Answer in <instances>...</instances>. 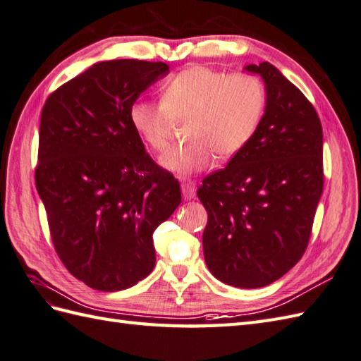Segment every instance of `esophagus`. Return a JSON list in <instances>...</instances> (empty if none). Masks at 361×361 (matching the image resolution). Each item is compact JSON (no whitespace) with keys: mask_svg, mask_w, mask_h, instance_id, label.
<instances>
[{"mask_svg":"<svg viewBox=\"0 0 361 361\" xmlns=\"http://www.w3.org/2000/svg\"><path fill=\"white\" fill-rule=\"evenodd\" d=\"M180 187H182V195H183V197L187 199H193L195 197V195H196V183L191 180V179H187V180H183L182 183H180Z\"/></svg>","mask_w":361,"mask_h":361,"instance_id":"obj_1","label":"esophagus"}]
</instances>
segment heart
I'll list each match as a JSON object with an SVG mask.
<instances>
[{
    "instance_id": "obj_1",
    "label": "heart",
    "mask_w": 361,
    "mask_h": 361,
    "mask_svg": "<svg viewBox=\"0 0 361 361\" xmlns=\"http://www.w3.org/2000/svg\"><path fill=\"white\" fill-rule=\"evenodd\" d=\"M266 102V86L256 75L197 65L168 80L160 102H135L131 123L147 147L164 153L176 122L188 118V142L160 159L166 170L187 176L210 166L214 153L230 159L245 148L258 131Z\"/></svg>"
}]
</instances>
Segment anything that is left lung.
<instances>
[{
	"instance_id": "8db88e82",
	"label": "left lung",
	"mask_w": 361,
	"mask_h": 361,
	"mask_svg": "<svg viewBox=\"0 0 361 361\" xmlns=\"http://www.w3.org/2000/svg\"><path fill=\"white\" fill-rule=\"evenodd\" d=\"M266 83L258 131L197 190L208 221L204 256L214 278L269 286L301 259L323 193V128L314 105L267 61L245 66Z\"/></svg>"
}]
</instances>
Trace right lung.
<instances>
[{
  "label": "right lung",
  "mask_w": 361,
  "mask_h": 361,
  "mask_svg": "<svg viewBox=\"0 0 361 361\" xmlns=\"http://www.w3.org/2000/svg\"><path fill=\"white\" fill-rule=\"evenodd\" d=\"M162 61L95 63L47 97L39 120L37 191L55 252L72 276L123 290L156 264L153 231L180 204L131 123V108L168 74Z\"/></svg>",
  "instance_id": "add662e5"
}]
</instances>
